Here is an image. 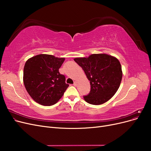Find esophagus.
<instances>
[{
	"label": "esophagus",
	"instance_id": "1",
	"mask_svg": "<svg viewBox=\"0 0 151 151\" xmlns=\"http://www.w3.org/2000/svg\"><path fill=\"white\" fill-rule=\"evenodd\" d=\"M73 85H74V86H77V82H74V84H73Z\"/></svg>",
	"mask_w": 151,
	"mask_h": 151
}]
</instances>
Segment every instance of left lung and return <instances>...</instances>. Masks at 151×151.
<instances>
[{
	"mask_svg": "<svg viewBox=\"0 0 151 151\" xmlns=\"http://www.w3.org/2000/svg\"><path fill=\"white\" fill-rule=\"evenodd\" d=\"M74 61L84 70L90 81L91 91L84 96L91 104L99 105L108 101L116 93L122 79L120 61L106 53L91 54L88 57L75 58Z\"/></svg>",
	"mask_w": 151,
	"mask_h": 151,
	"instance_id": "1",
	"label": "left lung"
}]
</instances>
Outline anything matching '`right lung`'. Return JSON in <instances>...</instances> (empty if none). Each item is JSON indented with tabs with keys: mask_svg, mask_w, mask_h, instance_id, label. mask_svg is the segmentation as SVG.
<instances>
[{
	"mask_svg": "<svg viewBox=\"0 0 151 151\" xmlns=\"http://www.w3.org/2000/svg\"><path fill=\"white\" fill-rule=\"evenodd\" d=\"M65 58L52 55L40 54L29 58L25 63L23 83L34 101L43 106H52L64 94L68 84L58 69Z\"/></svg>",
	"mask_w": 151,
	"mask_h": 151,
	"instance_id": "obj_1",
	"label": "right lung"
}]
</instances>
